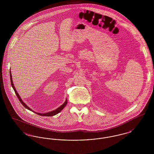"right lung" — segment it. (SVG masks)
<instances>
[{
  "label": "right lung",
  "mask_w": 154,
  "mask_h": 154,
  "mask_svg": "<svg viewBox=\"0 0 154 154\" xmlns=\"http://www.w3.org/2000/svg\"><path fill=\"white\" fill-rule=\"evenodd\" d=\"M10 81H11V86H12V87L14 89V90L15 93V94H16V95L17 96V97H18V99H19V100H20V102H21V103L22 104V105L26 108V109H27L28 110H30V111H32L33 112H35L36 114H38V115H39V116H46V117H51V116H55V115H56V114H58L59 112H60L63 109V108L66 106V104H67V100H66V101H65V102L64 103L62 106H60L59 108H58L57 109H56V110H54V111H52L51 112H47V113H44V114H43V113H42V114H40V113H37L36 112H35V111H33V110H31L30 109L29 107H28L24 103L22 102V100H21V99L20 98V96L18 94V93H17V91H16V89H15V87L14 86V84H13V81H12V78H11V71L10 72Z\"/></svg>",
  "instance_id": "right-lung-1"
}]
</instances>
